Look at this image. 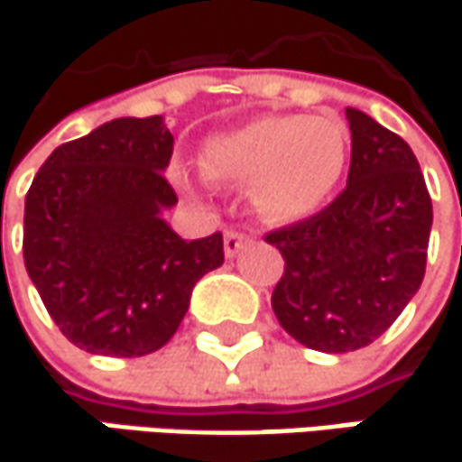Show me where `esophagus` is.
I'll list each match as a JSON object with an SVG mask.
<instances>
[{"mask_svg": "<svg viewBox=\"0 0 462 462\" xmlns=\"http://www.w3.org/2000/svg\"><path fill=\"white\" fill-rule=\"evenodd\" d=\"M245 243H248V237H245L243 232H235V230L225 232V254H227V259L237 256V254L243 251V245H245Z\"/></svg>", "mask_w": 462, "mask_h": 462, "instance_id": "esophagus-1", "label": "esophagus"}]
</instances>
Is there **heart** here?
Listing matches in <instances>:
<instances>
[{
  "mask_svg": "<svg viewBox=\"0 0 462 462\" xmlns=\"http://www.w3.org/2000/svg\"><path fill=\"white\" fill-rule=\"evenodd\" d=\"M352 134L333 116H262L211 137L200 169L211 182L248 185L256 214L296 225L317 214L338 188Z\"/></svg>",
  "mask_w": 462,
  "mask_h": 462,
  "instance_id": "heart-1",
  "label": "heart"
}]
</instances>
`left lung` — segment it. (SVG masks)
Here are the masks:
<instances>
[{
    "instance_id": "8db88e82",
    "label": "left lung",
    "mask_w": 462,
    "mask_h": 462,
    "mask_svg": "<svg viewBox=\"0 0 462 462\" xmlns=\"http://www.w3.org/2000/svg\"><path fill=\"white\" fill-rule=\"evenodd\" d=\"M346 189L315 217L267 235L285 259L273 293L277 322L328 355L373 344L402 315L423 282L434 222L410 145L356 107H346Z\"/></svg>"
}]
</instances>
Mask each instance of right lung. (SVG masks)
I'll return each mask as SVG.
<instances>
[{"label":"right lung","mask_w":462,"mask_h":462,"mask_svg":"<svg viewBox=\"0 0 462 462\" xmlns=\"http://www.w3.org/2000/svg\"><path fill=\"white\" fill-rule=\"evenodd\" d=\"M163 116L113 118L55 147L25 195L23 259L65 338L89 355L145 356L177 333L195 282L222 267L214 232L182 240L163 219Z\"/></svg>","instance_id":"right-lung-1"}]
</instances>
